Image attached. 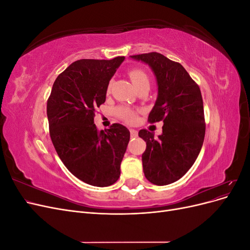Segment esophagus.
Instances as JSON below:
<instances>
[{
  "instance_id": "34e87169",
  "label": "esophagus",
  "mask_w": 250,
  "mask_h": 250,
  "mask_svg": "<svg viewBox=\"0 0 250 250\" xmlns=\"http://www.w3.org/2000/svg\"><path fill=\"white\" fill-rule=\"evenodd\" d=\"M130 135H131V138H135L138 135V131L135 129H130Z\"/></svg>"
}]
</instances>
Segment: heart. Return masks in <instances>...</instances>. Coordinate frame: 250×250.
I'll list each match as a JSON object with an SVG mask.
<instances>
[{
  "label": "heart",
  "mask_w": 250,
  "mask_h": 250,
  "mask_svg": "<svg viewBox=\"0 0 250 250\" xmlns=\"http://www.w3.org/2000/svg\"><path fill=\"white\" fill-rule=\"evenodd\" d=\"M129 76H130V79H131L132 83L137 88H139L141 86H144V85H149L150 84V79H149L148 74L142 69L131 70L129 72ZM110 86H111V81L108 83V89L110 88ZM116 112L121 119L126 121V122L131 123V122H133V121H135V119H137V115H135L134 110H132L129 107L120 106L116 109Z\"/></svg>",
  "instance_id": "1"
}]
</instances>
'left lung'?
Masks as SVG:
<instances>
[{
	"label": "left lung",
	"mask_w": 250,
	"mask_h": 250,
	"mask_svg": "<svg viewBox=\"0 0 250 250\" xmlns=\"http://www.w3.org/2000/svg\"><path fill=\"white\" fill-rule=\"evenodd\" d=\"M130 57L152 70L157 98L148 121L164 122L158 138L146 129L139 132L147 145L142 155L144 174L151 184L167 186L190 170L201 150L206 134L201 92L183 65L160 53Z\"/></svg>",
	"instance_id": "obj_1"
}]
</instances>
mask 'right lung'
Here are the masks:
<instances>
[{"mask_svg": "<svg viewBox=\"0 0 250 250\" xmlns=\"http://www.w3.org/2000/svg\"><path fill=\"white\" fill-rule=\"evenodd\" d=\"M124 56L80 59L56 78L47 103L50 137L60 160L74 176L94 187L119 179L130 132L121 124L98 131L95 109L106 99L108 83Z\"/></svg>", "mask_w": 250, "mask_h": 250, "instance_id": "obj_1", "label": "right lung"}]
</instances>
